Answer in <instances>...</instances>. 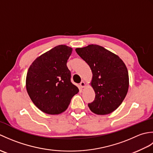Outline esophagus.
Masks as SVG:
<instances>
[{"label": "esophagus", "mask_w": 153, "mask_h": 153, "mask_svg": "<svg viewBox=\"0 0 153 153\" xmlns=\"http://www.w3.org/2000/svg\"><path fill=\"white\" fill-rule=\"evenodd\" d=\"M79 85H80L81 87H82V88H83V87L85 86V83L83 81H82V82H81V83H79Z\"/></svg>", "instance_id": "1"}]
</instances>
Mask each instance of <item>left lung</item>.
Listing matches in <instances>:
<instances>
[{
  "label": "left lung",
  "instance_id": "obj_1",
  "mask_svg": "<svg viewBox=\"0 0 153 153\" xmlns=\"http://www.w3.org/2000/svg\"><path fill=\"white\" fill-rule=\"evenodd\" d=\"M76 51L93 73L91 85L95 98L88 104L90 110L99 115L114 111L128 91L129 76L125 64L117 55L97 45L77 48Z\"/></svg>",
  "mask_w": 153,
  "mask_h": 153
}]
</instances>
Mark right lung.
Segmentation results:
<instances>
[{
  "instance_id": "add662e5",
  "label": "right lung",
  "mask_w": 153,
  "mask_h": 153,
  "mask_svg": "<svg viewBox=\"0 0 153 153\" xmlns=\"http://www.w3.org/2000/svg\"><path fill=\"white\" fill-rule=\"evenodd\" d=\"M72 48L58 45L38 57L30 66L26 89L34 105L48 114L66 110L72 97L79 92L71 82L67 61Z\"/></svg>"
}]
</instances>
